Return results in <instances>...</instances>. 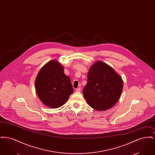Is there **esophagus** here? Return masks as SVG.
<instances>
[{
	"mask_svg": "<svg viewBox=\"0 0 155 155\" xmlns=\"http://www.w3.org/2000/svg\"><path fill=\"white\" fill-rule=\"evenodd\" d=\"M81 88H78L76 89V92H80L81 91Z\"/></svg>",
	"mask_w": 155,
	"mask_h": 155,
	"instance_id": "1",
	"label": "esophagus"
}]
</instances>
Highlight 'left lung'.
<instances>
[{"instance_id": "1", "label": "left lung", "mask_w": 155, "mask_h": 155, "mask_svg": "<svg viewBox=\"0 0 155 155\" xmlns=\"http://www.w3.org/2000/svg\"><path fill=\"white\" fill-rule=\"evenodd\" d=\"M87 78L83 95L92 108L107 110L118 102L123 81L111 67L102 61H96L89 68Z\"/></svg>"}]
</instances>
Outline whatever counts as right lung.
<instances>
[{"label": "right lung", "mask_w": 155, "mask_h": 155, "mask_svg": "<svg viewBox=\"0 0 155 155\" xmlns=\"http://www.w3.org/2000/svg\"><path fill=\"white\" fill-rule=\"evenodd\" d=\"M37 95L43 104L53 109L66 102L74 89L64 67L56 60L48 62L39 70L35 82Z\"/></svg>", "instance_id": "obj_1"}]
</instances>
